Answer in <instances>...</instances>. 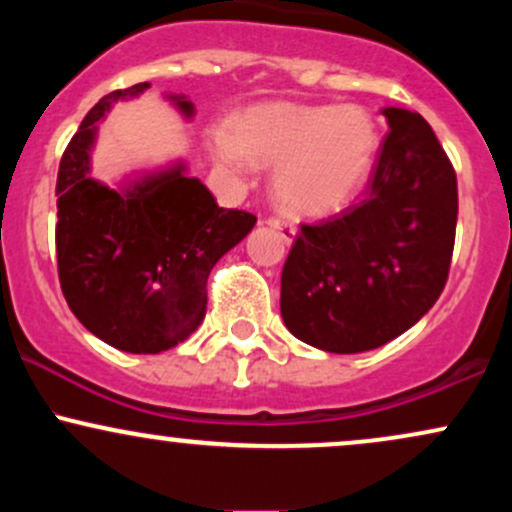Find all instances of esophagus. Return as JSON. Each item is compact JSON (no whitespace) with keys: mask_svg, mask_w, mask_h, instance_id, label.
I'll return each instance as SVG.
<instances>
[{"mask_svg":"<svg viewBox=\"0 0 512 512\" xmlns=\"http://www.w3.org/2000/svg\"><path fill=\"white\" fill-rule=\"evenodd\" d=\"M269 226L274 228V231H279V236L284 238V243H293V240H296V236H298V228L293 226V223H289V221H281V219H269L267 221Z\"/></svg>","mask_w":512,"mask_h":512,"instance_id":"esophagus-1","label":"esophagus"}]
</instances>
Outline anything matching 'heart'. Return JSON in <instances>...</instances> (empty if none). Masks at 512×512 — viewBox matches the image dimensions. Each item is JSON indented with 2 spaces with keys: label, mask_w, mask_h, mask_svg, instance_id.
I'll return each mask as SVG.
<instances>
[{
  "label": "heart",
  "mask_w": 512,
  "mask_h": 512,
  "mask_svg": "<svg viewBox=\"0 0 512 512\" xmlns=\"http://www.w3.org/2000/svg\"><path fill=\"white\" fill-rule=\"evenodd\" d=\"M233 175L276 166V202L296 216H327L361 195L380 151V127L361 105L262 103L211 137Z\"/></svg>",
  "instance_id": "obj_1"
}]
</instances>
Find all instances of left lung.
Instances as JSON below:
<instances>
[{
	"mask_svg": "<svg viewBox=\"0 0 512 512\" xmlns=\"http://www.w3.org/2000/svg\"><path fill=\"white\" fill-rule=\"evenodd\" d=\"M387 132L366 199L301 226L281 272V317L293 337L361 354L407 332L448 281L457 178L419 113L383 108Z\"/></svg>",
	"mask_w": 512,
	"mask_h": 512,
	"instance_id": "obj_1",
	"label": "left lung"
}]
</instances>
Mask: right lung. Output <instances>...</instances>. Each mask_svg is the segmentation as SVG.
Returning a JSON list of instances; mask_svg holds the SVG:
<instances>
[{
    "mask_svg": "<svg viewBox=\"0 0 512 512\" xmlns=\"http://www.w3.org/2000/svg\"><path fill=\"white\" fill-rule=\"evenodd\" d=\"M149 88V81L120 88L93 105L57 173L62 293L88 332L127 354H161L202 325L209 272L257 223L248 211L221 209L182 158L115 185L93 178L98 125L115 103ZM163 98L185 120L195 117L182 93Z\"/></svg>",
    "mask_w": 512,
    "mask_h": 512,
    "instance_id": "obj_1",
    "label": "right lung"
}]
</instances>
